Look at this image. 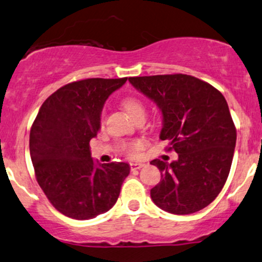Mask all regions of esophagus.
<instances>
[{"label": "esophagus", "instance_id": "34e87169", "mask_svg": "<svg viewBox=\"0 0 262 262\" xmlns=\"http://www.w3.org/2000/svg\"><path fill=\"white\" fill-rule=\"evenodd\" d=\"M144 166V164L143 162H131L130 164V168L132 169V171H134V169H139V168H142Z\"/></svg>", "mask_w": 262, "mask_h": 262}]
</instances>
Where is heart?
I'll return each instance as SVG.
<instances>
[{
	"label": "heart",
	"instance_id": "heart-1",
	"mask_svg": "<svg viewBox=\"0 0 262 262\" xmlns=\"http://www.w3.org/2000/svg\"><path fill=\"white\" fill-rule=\"evenodd\" d=\"M123 107L126 111V113L134 119V120H139L144 119L145 113H147V106L143 101L139 97L128 96L123 100ZM144 141L142 139H135V141L124 142L120 144V151L127 156H136L141 152L142 149L144 148Z\"/></svg>",
	"mask_w": 262,
	"mask_h": 262
}]
</instances>
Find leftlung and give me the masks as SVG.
<instances>
[{"mask_svg":"<svg viewBox=\"0 0 262 262\" xmlns=\"http://www.w3.org/2000/svg\"><path fill=\"white\" fill-rule=\"evenodd\" d=\"M128 81L160 108V139L178 154L171 164L150 161L161 172L150 190L152 202L179 215L203 209L225 185L236 147L225 97L206 81L182 73L131 77Z\"/></svg>","mask_w":262,"mask_h":262,"instance_id":"left-lung-1","label":"left lung"}]
</instances>
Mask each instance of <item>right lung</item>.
<instances>
[{"mask_svg":"<svg viewBox=\"0 0 262 262\" xmlns=\"http://www.w3.org/2000/svg\"><path fill=\"white\" fill-rule=\"evenodd\" d=\"M127 78H90L66 84L43 102L30 131L36 179L49 202L72 219L86 220L115 205L130 173L126 162L95 165L90 139L101 127L108 96Z\"/></svg>","mask_w":262,"mask_h":262,"instance_id":"obj_1","label":"right lung"}]
</instances>
